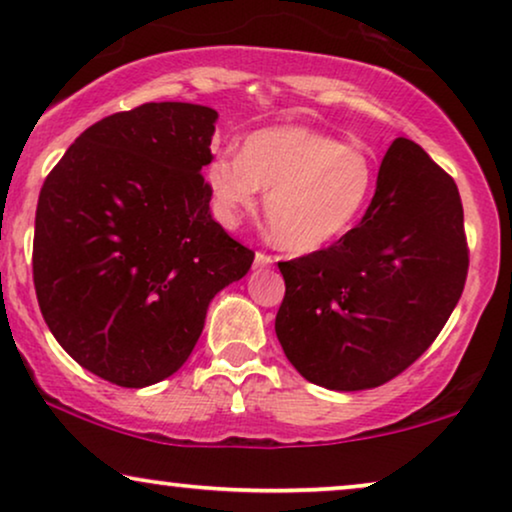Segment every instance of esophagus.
Listing matches in <instances>:
<instances>
[{
	"instance_id": "obj_1",
	"label": "esophagus",
	"mask_w": 512,
	"mask_h": 512,
	"mask_svg": "<svg viewBox=\"0 0 512 512\" xmlns=\"http://www.w3.org/2000/svg\"><path fill=\"white\" fill-rule=\"evenodd\" d=\"M275 263V258L270 254H265V251H256V258H254V265L256 268H268V265Z\"/></svg>"
}]
</instances>
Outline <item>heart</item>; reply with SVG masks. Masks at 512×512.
I'll use <instances>...</instances> for the list:
<instances>
[{"label":"heart","instance_id":"heart-1","mask_svg":"<svg viewBox=\"0 0 512 512\" xmlns=\"http://www.w3.org/2000/svg\"><path fill=\"white\" fill-rule=\"evenodd\" d=\"M375 165L359 146L298 125L258 130L242 153L216 151L205 167L214 214L237 226L265 195V219L284 249L314 251L345 235L373 193Z\"/></svg>","mask_w":512,"mask_h":512}]
</instances>
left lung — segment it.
Returning <instances> with one entry per match:
<instances>
[{
	"instance_id": "1",
	"label": "left lung",
	"mask_w": 512,
	"mask_h": 512,
	"mask_svg": "<svg viewBox=\"0 0 512 512\" xmlns=\"http://www.w3.org/2000/svg\"><path fill=\"white\" fill-rule=\"evenodd\" d=\"M275 331L300 375L335 391L373 389L438 338L468 275L457 184L398 137L363 219L331 247L279 261Z\"/></svg>"
}]
</instances>
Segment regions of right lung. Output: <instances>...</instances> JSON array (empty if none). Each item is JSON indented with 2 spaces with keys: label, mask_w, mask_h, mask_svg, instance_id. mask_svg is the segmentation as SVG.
Listing matches in <instances>:
<instances>
[{
  "label": "right lung",
  "mask_w": 512,
  "mask_h": 512,
  "mask_svg": "<svg viewBox=\"0 0 512 512\" xmlns=\"http://www.w3.org/2000/svg\"><path fill=\"white\" fill-rule=\"evenodd\" d=\"M216 111L146 102L76 137L41 186L32 275L48 328L90 373L142 389L184 366L254 251L209 214Z\"/></svg>",
  "instance_id": "obj_1"
}]
</instances>
